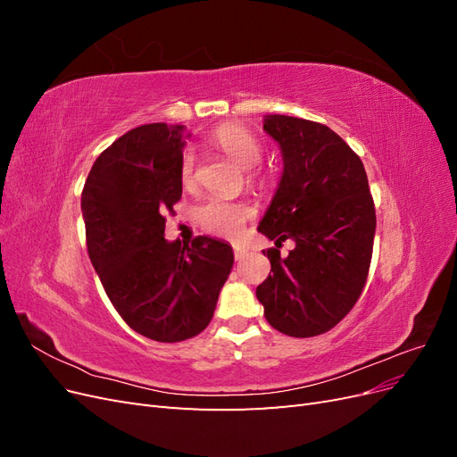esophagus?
<instances>
[{"label": "esophagus", "instance_id": "obj_1", "mask_svg": "<svg viewBox=\"0 0 457 457\" xmlns=\"http://www.w3.org/2000/svg\"><path fill=\"white\" fill-rule=\"evenodd\" d=\"M247 255H250V252L244 250V247H240V245L234 247V257H237V261H242V259H245Z\"/></svg>", "mask_w": 457, "mask_h": 457}]
</instances>
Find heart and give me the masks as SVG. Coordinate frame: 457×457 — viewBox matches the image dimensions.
Instances as JSON below:
<instances>
[{
  "instance_id": "1",
  "label": "heart",
  "mask_w": 457,
  "mask_h": 457,
  "mask_svg": "<svg viewBox=\"0 0 457 457\" xmlns=\"http://www.w3.org/2000/svg\"><path fill=\"white\" fill-rule=\"evenodd\" d=\"M212 143L217 146L227 158L242 170H252L261 162L262 148L257 137L242 126H223L212 135ZM179 175L185 187H192L196 181V160L190 150H187L181 165H179ZM253 215V212L245 204L230 202L225 198H210L198 207L200 225L215 234V237L238 238L245 220Z\"/></svg>"
}]
</instances>
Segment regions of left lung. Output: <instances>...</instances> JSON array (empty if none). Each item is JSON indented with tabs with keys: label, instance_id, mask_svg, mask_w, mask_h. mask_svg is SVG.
I'll return each mask as SVG.
<instances>
[{
	"label": "left lung",
	"instance_id": "1",
	"mask_svg": "<svg viewBox=\"0 0 457 457\" xmlns=\"http://www.w3.org/2000/svg\"><path fill=\"white\" fill-rule=\"evenodd\" d=\"M262 131L282 152V177L257 230L276 247L262 252L270 274L257 286L267 322L292 337L326 334L362 294L376 210L364 165L329 128L269 114ZM294 239L287 258L279 245Z\"/></svg>",
	"mask_w": 457,
	"mask_h": 457
}]
</instances>
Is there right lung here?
I'll use <instances>...</instances> for the list:
<instances>
[{"label":"right lung","mask_w":457,"mask_h":457,"mask_svg":"<svg viewBox=\"0 0 457 457\" xmlns=\"http://www.w3.org/2000/svg\"><path fill=\"white\" fill-rule=\"evenodd\" d=\"M183 131L146 123L121 135L95 160L81 192L87 252L108 299L137 334L162 343L207 328L234 262L225 240L163 238V215L183 195Z\"/></svg>","instance_id":"obj_1"}]
</instances>
